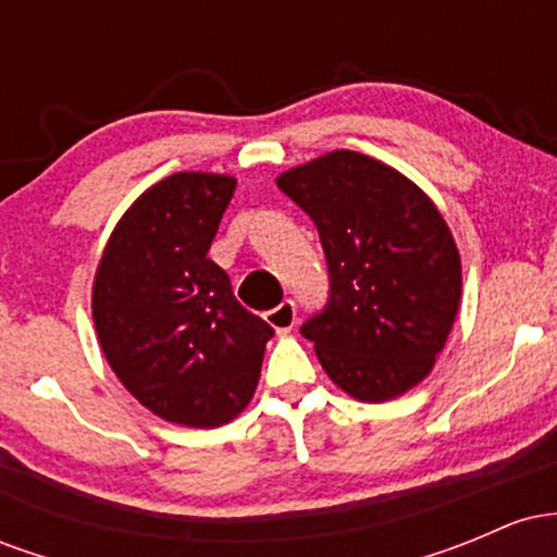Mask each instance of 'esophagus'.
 Here are the masks:
<instances>
[{
    "label": "esophagus",
    "mask_w": 557,
    "mask_h": 557,
    "mask_svg": "<svg viewBox=\"0 0 557 557\" xmlns=\"http://www.w3.org/2000/svg\"><path fill=\"white\" fill-rule=\"evenodd\" d=\"M264 319L272 324L274 330H277V335H285V332H290L293 327H296V322H298L296 300H290V298L283 300V304H280L277 309L267 311Z\"/></svg>",
    "instance_id": "obj_1"
}]
</instances>
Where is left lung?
Instances as JSON below:
<instances>
[{
  "instance_id": "left-lung-1",
  "label": "left lung",
  "mask_w": 557,
  "mask_h": 557,
  "mask_svg": "<svg viewBox=\"0 0 557 557\" xmlns=\"http://www.w3.org/2000/svg\"><path fill=\"white\" fill-rule=\"evenodd\" d=\"M311 216L330 296L300 324L317 359L354 398L382 403L419 385L461 300V257L437 207L400 172L332 151L277 177Z\"/></svg>"
}]
</instances>
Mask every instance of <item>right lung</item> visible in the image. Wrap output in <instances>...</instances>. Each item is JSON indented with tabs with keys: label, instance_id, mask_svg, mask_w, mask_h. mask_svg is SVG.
<instances>
[{
	"label": "right lung",
	"instance_id": "obj_1",
	"mask_svg": "<svg viewBox=\"0 0 557 557\" xmlns=\"http://www.w3.org/2000/svg\"><path fill=\"white\" fill-rule=\"evenodd\" d=\"M233 190L227 175L164 177L127 209L96 270L101 350L127 393L172 424L238 417L274 335L207 257Z\"/></svg>",
	"mask_w": 557,
	"mask_h": 557
}]
</instances>
